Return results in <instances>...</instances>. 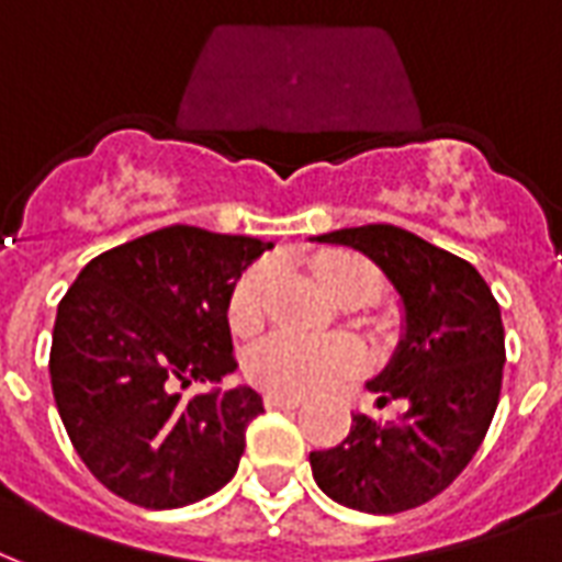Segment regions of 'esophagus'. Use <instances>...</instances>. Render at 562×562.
<instances>
[{
    "instance_id": "obj_1",
    "label": "esophagus",
    "mask_w": 562,
    "mask_h": 562,
    "mask_svg": "<svg viewBox=\"0 0 562 562\" xmlns=\"http://www.w3.org/2000/svg\"><path fill=\"white\" fill-rule=\"evenodd\" d=\"M299 406H302V396H281V394L266 396V408H299Z\"/></svg>"
}]
</instances>
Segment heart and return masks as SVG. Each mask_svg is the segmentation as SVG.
I'll list each match as a JSON object with an SVG mask.
<instances>
[{
  "label": "heart",
  "instance_id": "obj_1",
  "mask_svg": "<svg viewBox=\"0 0 562 562\" xmlns=\"http://www.w3.org/2000/svg\"><path fill=\"white\" fill-rule=\"evenodd\" d=\"M316 276L328 293L346 305H367L382 293V276L370 260L358 255H335L319 260ZM272 269H251L231 299V328L234 335L248 337L260 331L269 311ZM364 361V352L349 337H302L281 331L257 346L248 356V379L269 394L305 396L337 379L352 376Z\"/></svg>",
  "mask_w": 562,
  "mask_h": 562
}]
</instances>
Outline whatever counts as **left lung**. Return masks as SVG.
Returning <instances> with one entry per match:
<instances>
[{
    "mask_svg": "<svg viewBox=\"0 0 562 562\" xmlns=\"http://www.w3.org/2000/svg\"><path fill=\"white\" fill-rule=\"evenodd\" d=\"M316 239L364 251L403 296L406 340L370 391L379 408H406L391 424L356 412L340 445L311 453V471L349 509L406 513L441 495L486 438L506 361L501 307L468 260L403 227H344Z\"/></svg>",
    "mask_w": 562,
    "mask_h": 562,
    "instance_id": "left-lung-1",
    "label": "left lung"
}]
</instances>
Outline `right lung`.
<instances>
[{"label":"right lung","mask_w":562,"mask_h":562,"mask_svg":"<svg viewBox=\"0 0 562 562\" xmlns=\"http://www.w3.org/2000/svg\"><path fill=\"white\" fill-rule=\"evenodd\" d=\"M272 248L171 225L109 248L58 302L49 379L70 445L109 492L177 509L236 474L263 400L251 387L183 396L236 370L227 305Z\"/></svg>","instance_id":"add662e5"}]
</instances>
